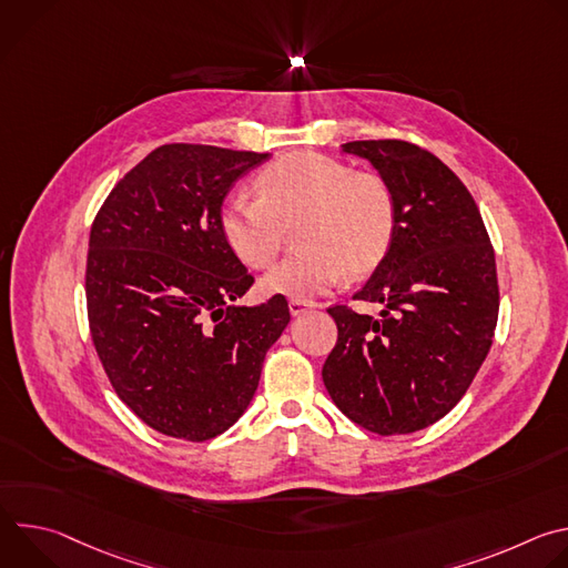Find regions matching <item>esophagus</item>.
Here are the masks:
<instances>
[{
    "label": "esophagus",
    "mask_w": 568,
    "mask_h": 568,
    "mask_svg": "<svg viewBox=\"0 0 568 568\" xmlns=\"http://www.w3.org/2000/svg\"><path fill=\"white\" fill-rule=\"evenodd\" d=\"M312 307V303H307V301H301V298H290V312H292V316H301L305 310H310Z\"/></svg>",
    "instance_id": "esophagus-1"
}]
</instances>
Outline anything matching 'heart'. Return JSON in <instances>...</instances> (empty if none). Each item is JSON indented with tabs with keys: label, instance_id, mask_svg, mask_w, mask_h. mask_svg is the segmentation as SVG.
Masks as SVG:
<instances>
[{
	"label": "heart",
	"instance_id": "obj_1",
	"mask_svg": "<svg viewBox=\"0 0 568 568\" xmlns=\"http://www.w3.org/2000/svg\"><path fill=\"white\" fill-rule=\"evenodd\" d=\"M258 195L235 197L222 213L231 247L250 265L274 261L285 231L301 226L298 250L276 265L265 287L310 298L346 274L371 270L393 233V200L384 182L353 173L339 161L314 152H294L272 164L258 180Z\"/></svg>",
	"mask_w": 568,
	"mask_h": 568
}]
</instances>
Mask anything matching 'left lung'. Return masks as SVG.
<instances>
[{
	"label": "left lung",
	"mask_w": 568,
	"mask_h": 568,
	"mask_svg": "<svg viewBox=\"0 0 568 568\" xmlns=\"http://www.w3.org/2000/svg\"><path fill=\"white\" fill-rule=\"evenodd\" d=\"M393 200L388 250L353 296L377 316L331 307L337 346L323 384L344 416L379 436L447 416L493 346L499 316L495 252L478 206L443 161L407 141H351Z\"/></svg>",
	"instance_id": "1"
}]
</instances>
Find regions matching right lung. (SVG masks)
<instances>
[{"label":"right lung","instance_id":"right-lung-1","mask_svg":"<svg viewBox=\"0 0 568 568\" xmlns=\"http://www.w3.org/2000/svg\"><path fill=\"white\" fill-rule=\"evenodd\" d=\"M270 154L169 143L108 195L88 254L90 331L128 407L152 429L202 443L226 432L258 388L290 323L285 296L233 305L254 276L222 226L231 186Z\"/></svg>","mask_w":568,"mask_h":568}]
</instances>
